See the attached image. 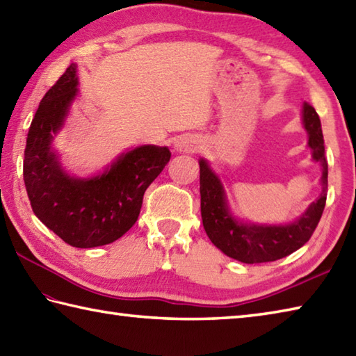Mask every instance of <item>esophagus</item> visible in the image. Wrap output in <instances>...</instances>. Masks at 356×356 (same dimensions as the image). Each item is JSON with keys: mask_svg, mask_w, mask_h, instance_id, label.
Masks as SVG:
<instances>
[{"mask_svg": "<svg viewBox=\"0 0 356 356\" xmlns=\"http://www.w3.org/2000/svg\"><path fill=\"white\" fill-rule=\"evenodd\" d=\"M202 140L197 136H182L174 143V148L179 152H196L200 149Z\"/></svg>", "mask_w": 356, "mask_h": 356, "instance_id": "esophagus-1", "label": "esophagus"}]
</instances>
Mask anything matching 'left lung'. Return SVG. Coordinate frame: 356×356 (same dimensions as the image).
Returning a JSON list of instances; mask_svg holds the SVG:
<instances>
[{
  "mask_svg": "<svg viewBox=\"0 0 356 356\" xmlns=\"http://www.w3.org/2000/svg\"><path fill=\"white\" fill-rule=\"evenodd\" d=\"M302 127L307 131L312 159L323 168L319 197L289 224H252L233 214L220 179L208 160L200 159V213L208 238L222 253L243 264L277 261L301 248L315 232L327 199V160L321 120L309 103L302 106Z\"/></svg>",
  "mask_w": 356,
  "mask_h": 356,
  "instance_id": "1",
  "label": "left lung"
}]
</instances>
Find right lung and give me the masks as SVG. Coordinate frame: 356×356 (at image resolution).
I'll return each instance as SVG.
<instances>
[{"label":"right lung","mask_w":356,"mask_h":356,"mask_svg":"<svg viewBox=\"0 0 356 356\" xmlns=\"http://www.w3.org/2000/svg\"><path fill=\"white\" fill-rule=\"evenodd\" d=\"M76 95L79 76L72 63L35 113L23 176L35 216L69 245L92 248L117 241L136 224L146 188L170 162L171 152L168 146H136L95 176H71L63 168L54 138L65 127Z\"/></svg>","instance_id":"obj_1"}]
</instances>
